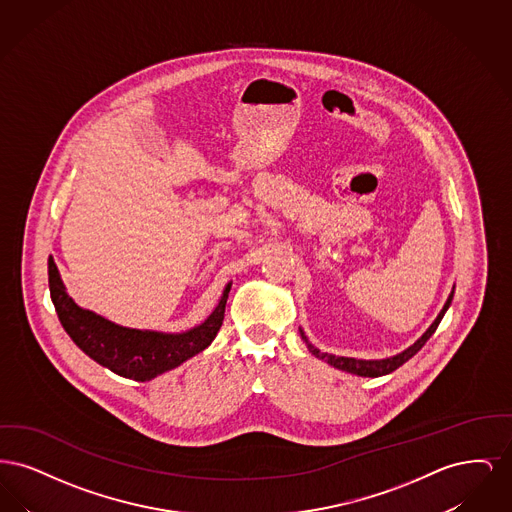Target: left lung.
<instances>
[{
	"label": "left lung",
	"mask_w": 512,
	"mask_h": 512,
	"mask_svg": "<svg viewBox=\"0 0 512 512\" xmlns=\"http://www.w3.org/2000/svg\"><path fill=\"white\" fill-rule=\"evenodd\" d=\"M453 293H449V297H447V301H445V305H443V309L439 311L438 318L432 322V326L418 338V340L414 341L411 347H407L405 351H401L399 355H393V357H388V359H380V361H365V359H353V357H336V355H330V353H322L320 349H317L311 341L307 340V336H305V332L303 330H299L301 332V338L303 341L307 343V347H309V351L317 357V359H322V361H326L328 365L334 366V368H340V370H345V372H349V374H357V376H365V378H378V376H386V374H390L393 370H397L399 366L405 365L411 357H414L422 347H424V343L430 340V336L436 332V328L439 326V322H441V318L445 315V311L449 309V305H451V301H453Z\"/></svg>",
	"instance_id": "1"
}]
</instances>
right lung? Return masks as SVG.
<instances>
[{
  "label": "right lung",
  "mask_w": 512,
  "mask_h": 512,
  "mask_svg": "<svg viewBox=\"0 0 512 512\" xmlns=\"http://www.w3.org/2000/svg\"><path fill=\"white\" fill-rule=\"evenodd\" d=\"M48 276L51 301L71 340L99 365L136 382L153 380L209 347L222 326L232 286L224 288L219 305L199 326L180 334H165L119 326L94 311L78 307L65 290L53 257L48 259Z\"/></svg>",
  "instance_id": "add662e5"
}]
</instances>
